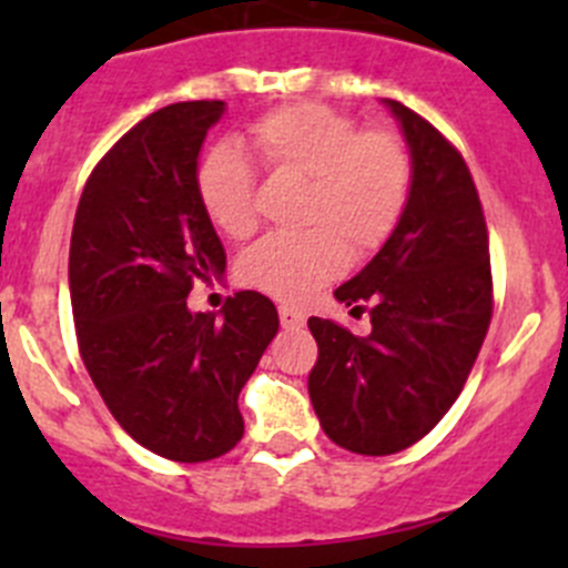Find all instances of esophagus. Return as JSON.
<instances>
[{
  "mask_svg": "<svg viewBox=\"0 0 568 568\" xmlns=\"http://www.w3.org/2000/svg\"><path fill=\"white\" fill-rule=\"evenodd\" d=\"M280 324H283L285 329H302V326H305V313L296 311V307L283 305L280 307Z\"/></svg>",
  "mask_w": 568,
  "mask_h": 568,
  "instance_id": "34e87169",
  "label": "esophagus"
}]
</instances>
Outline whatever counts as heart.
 Wrapping results in <instances>:
<instances>
[{
	"mask_svg": "<svg viewBox=\"0 0 568 568\" xmlns=\"http://www.w3.org/2000/svg\"><path fill=\"white\" fill-rule=\"evenodd\" d=\"M247 148L266 173L302 181L296 233H268L239 257V280L283 302H302L341 274L346 252L379 250L404 216L412 192L406 142L385 129L324 104H288L261 114ZM194 194L211 225L227 239L255 227V175L227 145L205 153L194 170Z\"/></svg>",
	"mask_w": 568,
	"mask_h": 568,
	"instance_id": "obj_1",
	"label": "heart"
}]
</instances>
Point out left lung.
I'll return each instance as SVG.
<instances>
[{"instance_id": "left-lung-1", "label": "left lung", "mask_w": 568, "mask_h": 568, "mask_svg": "<svg viewBox=\"0 0 568 568\" xmlns=\"http://www.w3.org/2000/svg\"><path fill=\"white\" fill-rule=\"evenodd\" d=\"M412 156L404 216L382 250L335 291L371 302V332L307 321L318 359L307 379L326 437L390 456L426 437L459 398L491 318L489 236L462 153L428 120L382 99Z\"/></svg>"}]
</instances>
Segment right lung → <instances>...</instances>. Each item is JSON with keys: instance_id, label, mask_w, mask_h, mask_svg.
Listing matches in <instances>:
<instances>
[{"instance_id": "obj_1", "label": "right lung", "mask_w": 568, "mask_h": 568, "mask_svg": "<svg viewBox=\"0 0 568 568\" xmlns=\"http://www.w3.org/2000/svg\"><path fill=\"white\" fill-rule=\"evenodd\" d=\"M225 101L148 114L88 178L71 233L79 352L101 398L142 448L209 462L244 434L239 393L277 335L272 300L239 291L222 316L192 313L197 280L225 274V247L194 194V170Z\"/></svg>"}]
</instances>
